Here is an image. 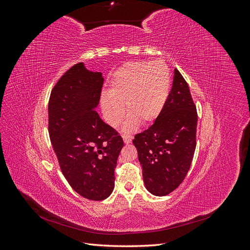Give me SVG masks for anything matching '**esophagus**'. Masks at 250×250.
Instances as JSON below:
<instances>
[{
	"mask_svg": "<svg viewBox=\"0 0 250 250\" xmlns=\"http://www.w3.org/2000/svg\"><path fill=\"white\" fill-rule=\"evenodd\" d=\"M122 138L125 144H129L132 141V135H129V134H123Z\"/></svg>",
	"mask_w": 250,
	"mask_h": 250,
	"instance_id": "obj_1",
	"label": "esophagus"
}]
</instances>
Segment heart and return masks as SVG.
Instances as JSON below:
<instances>
[{
  "label": "heart",
  "instance_id": "b5f03b06",
  "mask_svg": "<svg viewBox=\"0 0 250 250\" xmlns=\"http://www.w3.org/2000/svg\"><path fill=\"white\" fill-rule=\"evenodd\" d=\"M170 87V71L163 60L128 63L115 74L107 95L101 97L103 117L111 127H118L125 116V104L130 116L124 131H132L140 122L152 124L165 107Z\"/></svg>",
  "mask_w": 250,
  "mask_h": 250
}]
</instances>
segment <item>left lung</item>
Wrapping results in <instances>:
<instances>
[{
	"mask_svg": "<svg viewBox=\"0 0 250 250\" xmlns=\"http://www.w3.org/2000/svg\"><path fill=\"white\" fill-rule=\"evenodd\" d=\"M197 120L190 88L175 69L160 117L132 141L138 149L144 183L151 194L166 196L183 183L195 152Z\"/></svg>",
	"mask_w": 250,
	"mask_h": 250,
	"instance_id": "1",
	"label": "left lung"
}]
</instances>
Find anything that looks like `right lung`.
Returning a JSON list of instances; mask_svg holds the SVG:
<instances>
[{"instance_id": "obj_1", "label": "right lung", "mask_w": 250, "mask_h": 250, "mask_svg": "<svg viewBox=\"0 0 250 250\" xmlns=\"http://www.w3.org/2000/svg\"><path fill=\"white\" fill-rule=\"evenodd\" d=\"M103 82L102 73L75 64L52 89L48 107L50 140L62 174L74 191L96 201L107 198L115 188L124 146L96 111Z\"/></svg>"}]
</instances>
